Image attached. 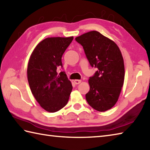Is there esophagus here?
Wrapping results in <instances>:
<instances>
[{
	"instance_id": "obj_1",
	"label": "esophagus",
	"mask_w": 150,
	"mask_h": 150,
	"mask_svg": "<svg viewBox=\"0 0 150 150\" xmlns=\"http://www.w3.org/2000/svg\"><path fill=\"white\" fill-rule=\"evenodd\" d=\"M81 80H74V83L76 84H79V83H81Z\"/></svg>"
}]
</instances>
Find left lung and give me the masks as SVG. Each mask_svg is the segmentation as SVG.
Returning a JSON list of instances; mask_svg holds the SVG:
<instances>
[{"label": "left lung", "mask_w": 150, "mask_h": 150, "mask_svg": "<svg viewBox=\"0 0 150 150\" xmlns=\"http://www.w3.org/2000/svg\"><path fill=\"white\" fill-rule=\"evenodd\" d=\"M75 40L83 46L90 65L98 69L89 79L86 100L93 108L105 112L117 103L124 82L125 67L120 50L114 41L95 30Z\"/></svg>", "instance_id": "obj_1"}]
</instances>
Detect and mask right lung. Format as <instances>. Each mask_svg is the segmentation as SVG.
Wrapping results in <instances>:
<instances>
[{
    "instance_id": "add662e5",
    "label": "right lung",
    "mask_w": 150,
    "mask_h": 150,
    "mask_svg": "<svg viewBox=\"0 0 150 150\" xmlns=\"http://www.w3.org/2000/svg\"><path fill=\"white\" fill-rule=\"evenodd\" d=\"M70 37L47 38L40 42L31 54L27 67V78L35 99L42 108L55 112L66 106L72 86L64 71L61 58L73 40Z\"/></svg>"
}]
</instances>
